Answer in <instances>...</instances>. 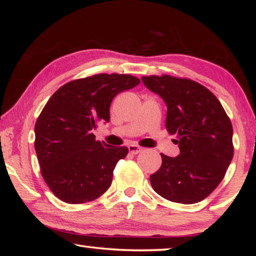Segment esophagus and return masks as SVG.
Listing matches in <instances>:
<instances>
[{"label": "esophagus", "instance_id": "34e87169", "mask_svg": "<svg viewBox=\"0 0 256 256\" xmlns=\"http://www.w3.org/2000/svg\"><path fill=\"white\" fill-rule=\"evenodd\" d=\"M128 151L131 152L132 154H138V152H141L142 151V148H140V146H138L136 144H130L128 146Z\"/></svg>", "mask_w": 256, "mask_h": 256}]
</instances>
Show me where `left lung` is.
Wrapping results in <instances>:
<instances>
[{
	"label": "left lung",
	"mask_w": 256,
	"mask_h": 256,
	"mask_svg": "<svg viewBox=\"0 0 256 256\" xmlns=\"http://www.w3.org/2000/svg\"><path fill=\"white\" fill-rule=\"evenodd\" d=\"M146 88L167 105L166 128L177 136L180 154H162V166L150 176L160 196L192 204L204 200L226 175L234 156L232 125L214 94L196 81L168 74L142 76Z\"/></svg>",
	"instance_id": "obj_1"
}]
</instances>
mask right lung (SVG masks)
Here are the masks:
<instances>
[{
	"label": "right lung",
	"instance_id": "obj_1",
	"mask_svg": "<svg viewBox=\"0 0 256 256\" xmlns=\"http://www.w3.org/2000/svg\"><path fill=\"white\" fill-rule=\"evenodd\" d=\"M138 84L130 74L99 73L68 82L46 102L34 125V150L42 178L60 200L80 204L110 188L128 149L97 141L92 130L110 120L116 94Z\"/></svg>",
	"mask_w": 256,
	"mask_h": 256
}]
</instances>
